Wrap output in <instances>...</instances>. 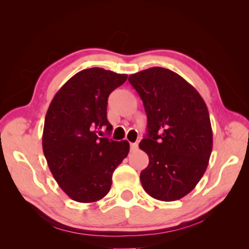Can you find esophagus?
Here are the masks:
<instances>
[{"label":"esophagus","instance_id":"1","mask_svg":"<svg viewBox=\"0 0 249 249\" xmlns=\"http://www.w3.org/2000/svg\"><path fill=\"white\" fill-rule=\"evenodd\" d=\"M138 150V143H130V151H137Z\"/></svg>","mask_w":249,"mask_h":249}]
</instances>
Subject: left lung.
<instances>
[{"mask_svg":"<svg viewBox=\"0 0 249 249\" xmlns=\"http://www.w3.org/2000/svg\"><path fill=\"white\" fill-rule=\"evenodd\" d=\"M129 83L147 116L140 149L149 166L140 173L142 187L161 201L183 198L202 178L213 147L209 110L193 86L162 67L133 73Z\"/></svg>","mask_w":249,"mask_h":249,"instance_id":"8db88e82","label":"left lung"}]
</instances>
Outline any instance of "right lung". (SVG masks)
Here are the masks:
<instances>
[{"mask_svg": "<svg viewBox=\"0 0 249 249\" xmlns=\"http://www.w3.org/2000/svg\"><path fill=\"white\" fill-rule=\"evenodd\" d=\"M126 79L127 75L99 67L83 70L57 91L47 111L44 154L56 183L77 202L104 198L115 168L128 155L126 140L99 137L102 127L109 134L112 130L108 97Z\"/></svg>", "mask_w": 249, "mask_h": 249, "instance_id": "add662e5", "label": "right lung"}]
</instances>
